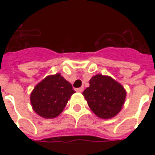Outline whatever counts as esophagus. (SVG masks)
Returning a JSON list of instances; mask_svg holds the SVG:
<instances>
[{
    "label": "esophagus",
    "instance_id": "34e87169",
    "mask_svg": "<svg viewBox=\"0 0 155 155\" xmlns=\"http://www.w3.org/2000/svg\"><path fill=\"white\" fill-rule=\"evenodd\" d=\"M75 91H77V92H82V91H84V87L77 88V89H75Z\"/></svg>",
    "mask_w": 155,
    "mask_h": 155
}]
</instances>
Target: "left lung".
Returning a JSON list of instances; mask_svg holds the SVG:
<instances>
[{
	"instance_id": "8db88e82",
	"label": "left lung",
	"mask_w": 155,
	"mask_h": 155,
	"mask_svg": "<svg viewBox=\"0 0 155 155\" xmlns=\"http://www.w3.org/2000/svg\"><path fill=\"white\" fill-rule=\"evenodd\" d=\"M83 94L94 114L103 119H110L122 109L126 92L112 78L97 74L91 78L90 87L84 90Z\"/></svg>"
}]
</instances>
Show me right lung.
Instances as JSON below:
<instances>
[{"instance_id": "obj_1", "label": "right lung", "mask_w": 155, "mask_h": 155, "mask_svg": "<svg viewBox=\"0 0 155 155\" xmlns=\"http://www.w3.org/2000/svg\"><path fill=\"white\" fill-rule=\"evenodd\" d=\"M74 93L71 83L61 74L50 75L39 83L31 94L33 110L41 117L51 119L63 111Z\"/></svg>"}]
</instances>
